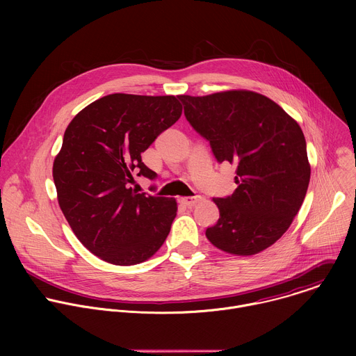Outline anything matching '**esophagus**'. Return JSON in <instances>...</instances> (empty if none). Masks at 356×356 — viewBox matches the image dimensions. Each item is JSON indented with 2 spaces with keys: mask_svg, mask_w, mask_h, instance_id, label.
I'll list each match as a JSON object with an SVG mask.
<instances>
[{
  "mask_svg": "<svg viewBox=\"0 0 356 356\" xmlns=\"http://www.w3.org/2000/svg\"><path fill=\"white\" fill-rule=\"evenodd\" d=\"M183 206H186V207H193L195 202H198V201H201V195H194V197H183V198H180L179 200Z\"/></svg>",
  "mask_w": 356,
  "mask_h": 356,
  "instance_id": "34e87169",
  "label": "esophagus"
}]
</instances>
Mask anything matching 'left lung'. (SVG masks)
Masks as SVG:
<instances>
[{"label": "left lung", "mask_w": 356, "mask_h": 356, "mask_svg": "<svg viewBox=\"0 0 356 356\" xmlns=\"http://www.w3.org/2000/svg\"><path fill=\"white\" fill-rule=\"evenodd\" d=\"M177 98L217 162L236 166L235 191L213 198L220 218L206 229L209 241L242 257L269 248L289 229L309 188L301 128L275 101L253 91Z\"/></svg>", "instance_id": "1"}]
</instances>
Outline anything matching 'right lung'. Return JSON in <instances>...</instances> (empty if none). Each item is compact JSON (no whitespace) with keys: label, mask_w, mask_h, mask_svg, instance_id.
<instances>
[{"label":"right lung","mask_w":356,"mask_h":356,"mask_svg":"<svg viewBox=\"0 0 356 356\" xmlns=\"http://www.w3.org/2000/svg\"><path fill=\"white\" fill-rule=\"evenodd\" d=\"M180 115L175 95L117 92L94 101L69 124L54 180L69 225L95 257L129 266L163 245L176 201L138 193L129 183L134 176L156 179L140 154Z\"/></svg>","instance_id":"1"}]
</instances>
